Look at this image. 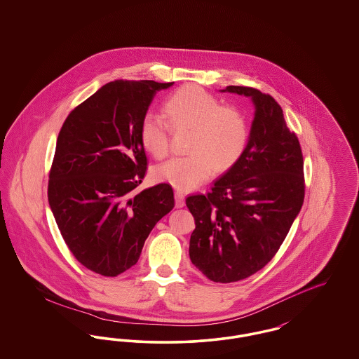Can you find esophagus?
I'll list each match as a JSON object with an SVG mask.
<instances>
[{
  "label": "esophagus",
  "instance_id": "obj_1",
  "mask_svg": "<svg viewBox=\"0 0 359 359\" xmlns=\"http://www.w3.org/2000/svg\"><path fill=\"white\" fill-rule=\"evenodd\" d=\"M184 194L183 192H180V191H176L175 192V205L177 208H180V207H183L184 205Z\"/></svg>",
  "mask_w": 359,
  "mask_h": 359
}]
</instances>
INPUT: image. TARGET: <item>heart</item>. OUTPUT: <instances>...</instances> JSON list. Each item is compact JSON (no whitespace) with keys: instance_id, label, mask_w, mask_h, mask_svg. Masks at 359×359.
I'll use <instances>...</instances> for the list:
<instances>
[{"instance_id":"heart-1","label":"heart","mask_w":359,"mask_h":359,"mask_svg":"<svg viewBox=\"0 0 359 359\" xmlns=\"http://www.w3.org/2000/svg\"><path fill=\"white\" fill-rule=\"evenodd\" d=\"M167 117L148 111L140 123V138L144 148L156 158L170 151L171 125L192 130L188 152L172 157L156 167L154 177L180 191L201 186L217 168L231 167L246 149L250 128L246 114L234 104H223L222 100L198 86H184L165 101Z\"/></svg>"}]
</instances>
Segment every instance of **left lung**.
<instances>
[{
	"label": "left lung",
	"instance_id": "1",
	"mask_svg": "<svg viewBox=\"0 0 359 359\" xmlns=\"http://www.w3.org/2000/svg\"><path fill=\"white\" fill-rule=\"evenodd\" d=\"M229 93L250 97L255 120L245 152L207 194L189 195L195 219L192 264L214 283H234L262 269L278 252L304 202V161L272 95L246 86Z\"/></svg>",
	"mask_w": 359,
	"mask_h": 359
}]
</instances>
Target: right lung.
<instances>
[{
    "label": "right lung",
    "mask_w": 359,
    "mask_h": 359,
    "mask_svg": "<svg viewBox=\"0 0 359 359\" xmlns=\"http://www.w3.org/2000/svg\"><path fill=\"white\" fill-rule=\"evenodd\" d=\"M172 85L106 83L59 132L48 202L69 252L95 273L116 277L136 265L154 224L175 205L170 184L135 192L148 165L140 123L156 91Z\"/></svg>",
    "instance_id": "1"
}]
</instances>
